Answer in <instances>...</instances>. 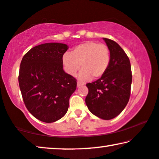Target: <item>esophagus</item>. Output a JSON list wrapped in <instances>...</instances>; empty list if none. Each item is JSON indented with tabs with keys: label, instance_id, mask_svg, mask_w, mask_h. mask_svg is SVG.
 I'll list each match as a JSON object with an SVG mask.
<instances>
[{
	"label": "esophagus",
	"instance_id": "1",
	"mask_svg": "<svg viewBox=\"0 0 159 159\" xmlns=\"http://www.w3.org/2000/svg\"><path fill=\"white\" fill-rule=\"evenodd\" d=\"M83 85H84V83H82V82H80V81H78L77 82V86L78 87L81 86H83Z\"/></svg>",
	"mask_w": 159,
	"mask_h": 159
}]
</instances>
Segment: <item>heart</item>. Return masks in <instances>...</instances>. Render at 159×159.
<instances>
[{
	"mask_svg": "<svg viewBox=\"0 0 159 159\" xmlns=\"http://www.w3.org/2000/svg\"><path fill=\"white\" fill-rule=\"evenodd\" d=\"M111 55L108 46L95 41H86L75 46L70 54L66 53L62 57L65 71L74 75L80 69V80L97 79L107 71L110 64Z\"/></svg>",
	"mask_w": 159,
	"mask_h": 159,
	"instance_id": "b5f03b06",
	"label": "heart"
}]
</instances>
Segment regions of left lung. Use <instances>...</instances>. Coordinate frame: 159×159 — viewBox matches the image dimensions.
<instances>
[{
    "instance_id": "1",
    "label": "left lung",
    "mask_w": 159,
    "mask_h": 159,
    "mask_svg": "<svg viewBox=\"0 0 159 159\" xmlns=\"http://www.w3.org/2000/svg\"><path fill=\"white\" fill-rule=\"evenodd\" d=\"M103 40L110 51V64L102 77L86 84V103L93 115L110 120L119 115L129 102L132 73L129 58L121 47L113 40Z\"/></svg>"
}]
</instances>
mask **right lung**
Returning a JSON list of instances; mask_svg holds the SVG:
<instances>
[{
    "label": "right lung",
    "instance_id": "add662e5",
    "mask_svg": "<svg viewBox=\"0 0 159 159\" xmlns=\"http://www.w3.org/2000/svg\"><path fill=\"white\" fill-rule=\"evenodd\" d=\"M68 46L48 43L32 48L23 57L18 83L23 102L37 119L53 123L67 112L76 79L65 73L62 57Z\"/></svg>",
    "mask_w": 159,
    "mask_h": 159
}]
</instances>
